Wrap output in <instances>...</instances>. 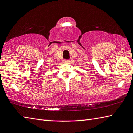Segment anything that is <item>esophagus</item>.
<instances>
[{
    "instance_id": "34e87169",
    "label": "esophagus",
    "mask_w": 133,
    "mask_h": 133,
    "mask_svg": "<svg viewBox=\"0 0 133 133\" xmlns=\"http://www.w3.org/2000/svg\"><path fill=\"white\" fill-rule=\"evenodd\" d=\"M64 62L65 63H69L70 61L69 60H65V61H64Z\"/></svg>"
}]
</instances>
